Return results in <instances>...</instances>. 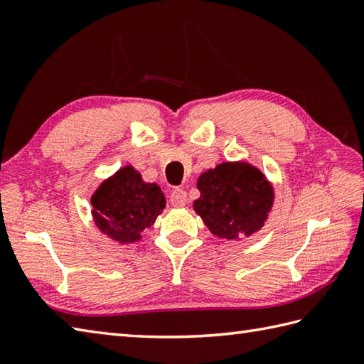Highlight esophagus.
I'll return each instance as SVG.
<instances>
[{"mask_svg":"<svg viewBox=\"0 0 364 364\" xmlns=\"http://www.w3.org/2000/svg\"><path fill=\"white\" fill-rule=\"evenodd\" d=\"M188 202V194L183 189H173L170 192V203L173 206H184Z\"/></svg>","mask_w":364,"mask_h":364,"instance_id":"esophagus-1","label":"esophagus"}]
</instances>
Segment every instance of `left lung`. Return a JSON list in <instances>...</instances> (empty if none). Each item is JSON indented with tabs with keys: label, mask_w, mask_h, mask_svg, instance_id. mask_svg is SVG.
I'll return each instance as SVG.
<instances>
[{
	"label": "left lung",
	"mask_w": 364,
	"mask_h": 364,
	"mask_svg": "<svg viewBox=\"0 0 364 364\" xmlns=\"http://www.w3.org/2000/svg\"><path fill=\"white\" fill-rule=\"evenodd\" d=\"M196 213L213 235L222 239L258 231L274 202V191L258 168L245 162H223L200 175Z\"/></svg>",
	"instance_id": "8db88e82"
}]
</instances>
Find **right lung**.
Segmentation results:
<instances>
[{
	"label": "right lung",
	"instance_id": "right-lung-1",
	"mask_svg": "<svg viewBox=\"0 0 364 364\" xmlns=\"http://www.w3.org/2000/svg\"><path fill=\"white\" fill-rule=\"evenodd\" d=\"M97 227L122 244L134 242L142 230L156 220L166 206L164 194L154 183H144L136 170L127 166L106 180L94 197Z\"/></svg>",
	"mask_w": 364,
	"mask_h": 364
}]
</instances>
